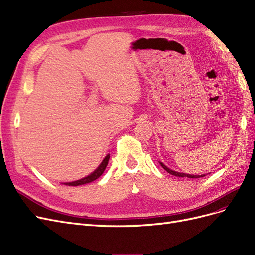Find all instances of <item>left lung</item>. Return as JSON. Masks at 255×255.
<instances>
[{
	"instance_id": "obj_1",
	"label": "left lung",
	"mask_w": 255,
	"mask_h": 255,
	"mask_svg": "<svg viewBox=\"0 0 255 255\" xmlns=\"http://www.w3.org/2000/svg\"><path fill=\"white\" fill-rule=\"evenodd\" d=\"M159 164H160V166L163 167L165 170L168 172V173H170V174H172V175H175V176H180V177H189V179H196V177H203V176H205L206 174H201V175H194V174H187V173H183V172H177V171H173V170H171V169H169L166 165H164L163 163H161V161H159Z\"/></svg>"
}]
</instances>
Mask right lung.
<instances>
[{"mask_svg":"<svg viewBox=\"0 0 255 255\" xmlns=\"http://www.w3.org/2000/svg\"><path fill=\"white\" fill-rule=\"evenodd\" d=\"M109 159H110V154H107V155L104 157V159L102 160V163L100 164V166L96 169V170H95L94 172H91L89 175L83 177V179H81V180L65 183V185H68V186H80V185L88 184V183H90V182L96 181V180L98 179V177L101 176L102 173L104 172L107 164H109Z\"/></svg>","mask_w":255,"mask_h":255,"instance_id":"add662e5","label":"right lung"}]
</instances>
